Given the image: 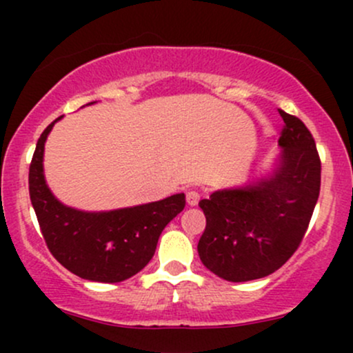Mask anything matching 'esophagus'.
<instances>
[{"label": "esophagus", "mask_w": 353, "mask_h": 353, "mask_svg": "<svg viewBox=\"0 0 353 353\" xmlns=\"http://www.w3.org/2000/svg\"><path fill=\"white\" fill-rule=\"evenodd\" d=\"M199 199H201V196L197 190H188V192H185V201H188V204L190 205V208H194V205L199 204Z\"/></svg>", "instance_id": "obj_1"}]
</instances>
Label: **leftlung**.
Returning a JSON list of instances; mask_svg holds the SVG:
<instances>
[{"label": "left lung", "instance_id": "8db88e82", "mask_svg": "<svg viewBox=\"0 0 353 353\" xmlns=\"http://www.w3.org/2000/svg\"><path fill=\"white\" fill-rule=\"evenodd\" d=\"M281 152L269 172L199 202L205 229L197 252L212 274L247 282L275 272L305 236L320 192V159L310 131L281 111Z\"/></svg>", "mask_w": 353, "mask_h": 353}]
</instances>
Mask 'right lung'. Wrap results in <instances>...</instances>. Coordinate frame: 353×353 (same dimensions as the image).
Returning <instances> with one entry per match:
<instances>
[{
    "label": "right lung",
    "mask_w": 353,
    "mask_h": 353,
    "mask_svg": "<svg viewBox=\"0 0 353 353\" xmlns=\"http://www.w3.org/2000/svg\"><path fill=\"white\" fill-rule=\"evenodd\" d=\"M59 119L43 131L30 165V197L43 237L56 261L78 277L123 282L149 264L161 232L184 209L185 196L181 192L163 201L99 212L63 204L51 192L43 165L44 144Z\"/></svg>",
    "instance_id": "right-lung-1"
}]
</instances>
